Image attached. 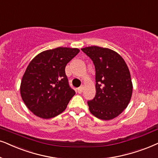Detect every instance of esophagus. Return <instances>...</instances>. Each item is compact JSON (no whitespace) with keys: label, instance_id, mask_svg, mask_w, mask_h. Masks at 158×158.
Here are the masks:
<instances>
[{"label":"esophagus","instance_id":"34e87169","mask_svg":"<svg viewBox=\"0 0 158 158\" xmlns=\"http://www.w3.org/2000/svg\"><path fill=\"white\" fill-rule=\"evenodd\" d=\"M77 92L78 94H81L82 92H83V85H82V86H81V87L77 88Z\"/></svg>","mask_w":158,"mask_h":158}]
</instances>
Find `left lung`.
Listing matches in <instances>:
<instances>
[{"label":"left lung","instance_id":"8db88e82","mask_svg":"<svg viewBox=\"0 0 158 158\" xmlns=\"http://www.w3.org/2000/svg\"><path fill=\"white\" fill-rule=\"evenodd\" d=\"M93 61L96 71V95L88 101L92 114L102 120L118 116L130 102L133 85L124 59L106 48L90 46L81 48Z\"/></svg>","mask_w":158,"mask_h":158}]
</instances>
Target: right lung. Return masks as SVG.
I'll return each mask as SVG.
<instances>
[{"label": "right lung", "instance_id": "right-lung-1", "mask_svg": "<svg viewBox=\"0 0 158 158\" xmlns=\"http://www.w3.org/2000/svg\"><path fill=\"white\" fill-rule=\"evenodd\" d=\"M78 48L59 47L43 52L30 61L22 77L20 93L30 111L48 119L66 109L75 91L69 86L65 67Z\"/></svg>", "mask_w": 158, "mask_h": 158}]
</instances>
